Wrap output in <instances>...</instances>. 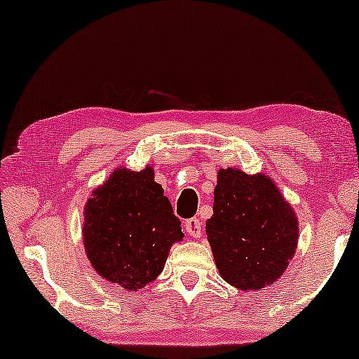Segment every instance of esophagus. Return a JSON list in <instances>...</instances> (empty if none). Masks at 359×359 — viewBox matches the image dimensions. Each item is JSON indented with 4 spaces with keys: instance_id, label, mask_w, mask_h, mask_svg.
Masks as SVG:
<instances>
[{
    "instance_id": "obj_1",
    "label": "esophagus",
    "mask_w": 359,
    "mask_h": 359,
    "mask_svg": "<svg viewBox=\"0 0 359 359\" xmlns=\"http://www.w3.org/2000/svg\"><path fill=\"white\" fill-rule=\"evenodd\" d=\"M184 229H186V232H188L193 238H199L201 235H203V224H201V220L196 219V217L186 220Z\"/></svg>"
}]
</instances>
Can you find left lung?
<instances>
[{"mask_svg": "<svg viewBox=\"0 0 359 359\" xmlns=\"http://www.w3.org/2000/svg\"><path fill=\"white\" fill-rule=\"evenodd\" d=\"M297 232L292 208L268 176L219 171L205 233L229 284L258 291L276 281L294 257Z\"/></svg>", "mask_w": 359, "mask_h": 359, "instance_id": "1", "label": "left lung"}]
</instances>
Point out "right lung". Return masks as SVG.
<instances>
[{"label":"right lung","mask_w":359,"mask_h":359,"mask_svg":"<svg viewBox=\"0 0 359 359\" xmlns=\"http://www.w3.org/2000/svg\"><path fill=\"white\" fill-rule=\"evenodd\" d=\"M181 238L180 219L150 166L114 171L86 203V257L96 273L129 291L158 276L171 243Z\"/></svg>","instance_id":"right-lung-1"}]
</instances>
